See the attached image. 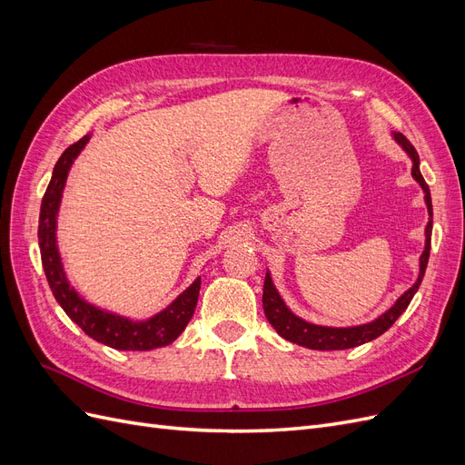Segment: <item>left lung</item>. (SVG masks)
Returning a JSON list of instances; mask_svg holds the SVG:
<instances>
[{
	"instance_id": "8db88e82",
	"label": "left lung",
	"mask_w": 465,
	"mask_h": 465,
	"mask_svg": "<svg viewBox=\"0 0 465 465\" xmlns=\"http://www.w3.org/2000/svg\"><path fill=\"white\" fill-rule=\"evenodd\" d=\"M393 142H396L403 151L407 157L411 159V176L420 186L425 193V205L429 211V223L425 227V248L423 254L419 258V275L415 283L407 289L401 297L393 302V306H390L386 312L380 314L378 318L367 322V323H359V326H347V328H333V326H320V323H312L306 322L304 318L294 314L291 308L285 304V301L281 299L279 291L273 285V279L270 270L265 273V281H263V312L267 322L272 323L273 330L283 337V340L297 343L301 347H308V349H316V351H340V349H351V347H359L362 343H369L376 337L382 335L386 330L391 328V323L396 322L403 312L405 308L410 306L413 294L417 292L420 281H423L425 270H427V262H429V254H430V234H432V202H430V190L427 186V182L419 171V154L415 151V147L410 143V139L401 134H391Z\"/></svg>"
}]
</instances>
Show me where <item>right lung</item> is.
Returning a JSON list of instances; mask_svg holds the SVG:
<instances>
[{"label":"right lung","mask_w":465,"mask_h":465,"mask_svg":"<svg viewBox=\"0 0 465 465\" xmlns=\"http://www.w3.org/2000/svg\"><path fill=\"white\" fill-rule=\"evenodd\" d=\"M91 135L93 134L83 135L77 143L69 145L62 153V157L52 171L45 198H42L38 219V246L48 285L55 301L64 308V312L89 337H93L94 341L118 351H151L166 347L184 331L188 322L192 320L200 297L202 277L195 279L186 291H182L161 312L145 320H132L128 316H120L89 302L72 285V281L67 279V273L64 270V262L58 248V234H55L58 232V213L67 174L72 171V164L75 163L81 151L89 143Z\"/></svg>","instance_id":"add662e5"}]
</instances>
